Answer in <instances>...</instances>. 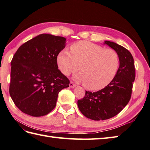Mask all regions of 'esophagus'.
Here are the masks:
<instances>
[{"label":"esophagus","mask_w":150,"mask_h":150,"mask_svg":"<svg viewBox=\"0 0 150 150\" xmlns=\"http://www.w3.org/2000/svg\"><path fill=\"white\" fill-rule=\"evenodd\" d=\"M69 86L71 88H74V87L76 86V84L73 83V82L71 81V82H70V83H69Z\"/></svg>","instance_id":"1"}]
</instances>
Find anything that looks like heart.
<instances>
[{
	"instance_id": "b5f03b06",
	"label": "heart",
	"mask_w": 150,
	"mask_h": 150,
	"mask_svg": "<svg viewBox=\"0 0 150 150\" xmlns=\"http://www.w3.org/2000/svg\"><path fill=\"white\" fill-rule=\"evenodd\" d=\"M57 61L63 74L69 75L79 69L81 73L75 76L76 80L84 83L88 90H98L113 80L119 67L120 57L113 49L79 41L70 46V52L66 50L59 52Z\"/></svg>"
}]
</instances>
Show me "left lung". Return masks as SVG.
Returning <instances> with one entry per match:
<instances>
[{"mask_svg":"<svg viewBox=\"0 0 150 150\" xmlns=\"http://www.w3.org/2000/svg\"><path fill=\"white\" fill-rule=\"evenodd\" d=\"M105 44L118 52L120 67L113 80L98 92L86 91L85 96L77 101L81 113L93 120L112 118L121 112L129 101L135 79V67L131 52L114 42L105 41Z\"/></svg>","mask_w":150,"mask_h":150,"instance_id":"1","label":"left lung"}]
</instances>
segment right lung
<instances>
[{
  "label": "right lung",
  "mask_w": 150,
  "mask_h": 150,
  "mask_svg": "<svg viewBox=\"0 0 150 150\" xmlns=\"http://www.w3.org/2000/svg\"><path fill=\"white\" fill-rule=\"evenodd\" d=\"M64 37L42 34L19 47L11 62L9 92L16 107L32 116L54 109L58 93L69 81L58 69L57 58L65 48Z\"/></svg>",
  "instance_id": "add662e5"
}]
</instances>
